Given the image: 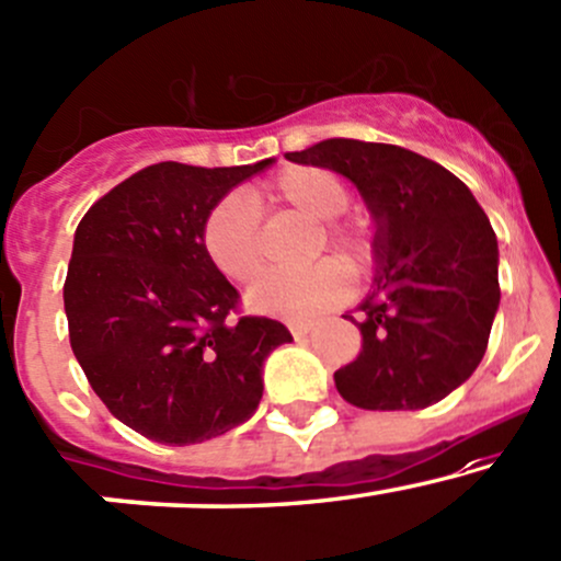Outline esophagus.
Wrapping results in <instances>:
<instances>
[{
	"label": "esophagus",
	"mask_w": 561,
	"mask_h": 561,
	"mask_svg": "<svg viewBox=\"0 0 561 561\" xmlns=\"http://www.w3.org/2000/svg\"><path fill=\"white\" fill-rule=\"evenodd\" d=\"M287 328H290L295 341H304V337L313 330V322L311 319H290V322H287Z\"/></svg>",
	"instance_id": "esophagus-1"
}]
</instances>
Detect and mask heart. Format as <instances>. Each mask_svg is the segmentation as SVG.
Segmentation results:
<instances>
[{
	"instance_id": "1",
	"label": "heart",
	"mask_w": 561,
	"mask_h": 561,
	"mask_svg": "<svg viewBox=\"0 0 561 561\" xmlns=\"http://www.w3.org/2000/svg\"><path fill=\"white\" fill-rule=\"evenodd\" d=\"M261 205L290 207L306 218L328 224L348 207V188L335 172L322 168H287L266 188L252 194ZM324 239L351 268L365 261V242L351 226L328 224ZM202 248L210 263L226 279L248 285L263 268L261 229L257 210L242 194H229L218 199L202 224ZM348 293V279L343 268L332 261H322L304 271H274L250 287V311L263 317L306 319L313 313L341 304Z\"/></svg>"
}]
</instances>
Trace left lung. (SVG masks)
Returning a JSON list of instances; mask_svg holds the SVG:
<instances>
[{
    "label": "left lung",
    "instance_id": "left-lung-1",
    "mask_svg": "<svg viewBox=\"0 0 561 561\" xmlns=\"http://www.w3.org/2000/svg\"><path fill=\"white\" fill-rule=\"evenodd\" d=\"M343 175L375 224L362 351L335 389L362 410H423L471 378L501 304L497 239L463 181L421 153L330 138L287 153Z\"/></svg>",
    "mask_w": 561,
    "mask_h": 561
}]
</instances>
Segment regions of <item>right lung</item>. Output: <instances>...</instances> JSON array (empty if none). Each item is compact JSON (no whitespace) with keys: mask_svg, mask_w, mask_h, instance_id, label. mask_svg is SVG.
<instances>
[{"mask_svg":"<svg viewBox=\"0 0 561 561\" xmlns=\"http://www.w3.org/2000/svg\"><path fill=\"white\" fill-rule=\"evenodd\" d=\"M271 164H151L77 226L64 285L73 356L111 415L146 439L196 445L250 421L263 362L293 341L276 319L229 322L239 293L202 248L215 202Z\"/></svg>","mask_w":561,"mask_h":561,"instance_id":"add662e5","label":"right lung"}]
</instances>
